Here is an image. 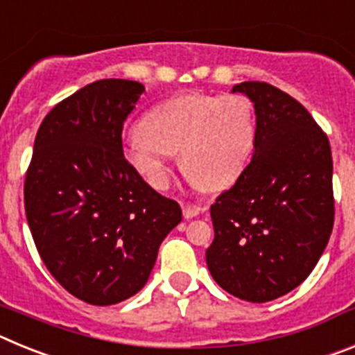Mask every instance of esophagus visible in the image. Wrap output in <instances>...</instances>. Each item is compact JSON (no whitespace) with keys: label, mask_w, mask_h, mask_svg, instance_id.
<instances>
[{"label":"esophagus","mask_w":355,"mask_h":355,"mask_svg":"<svg viewBox=\"0 0 355 355\" xmlns=\"http://www.w3.org/2000/svg\"><path fill=\"white\" fill-rule=\"evenodd\" d=\"M205 206H192V205H187L183 206V215L184 218H193V216L200 215V213L205 211Z\"/></svg>","instance_id":"obj_1"}]
</instances>
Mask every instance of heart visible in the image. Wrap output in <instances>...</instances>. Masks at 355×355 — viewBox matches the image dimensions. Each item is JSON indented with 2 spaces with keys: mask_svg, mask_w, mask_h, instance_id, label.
I'll list each match as a JSON object with an SVG mask.
<instances>
[{
  "mask_svg": "<svg viewBox=\"0 0 355 355\" xmlns=\"http://www.w3.org/2000/svg\"><path fill=\"white\" fill-rule=\"evenodd\" d=\"M258 139L254 103L243 94L190 92L167 99L124 140L130 167L155 190L171 180L175 153L184 175L205 190L238 181Z\"/></svg>",
  "mask_w": 355,
  "mask_h": 355,
  "instance_id": "obj_1",
  "label": "heart"
}]
</instances>
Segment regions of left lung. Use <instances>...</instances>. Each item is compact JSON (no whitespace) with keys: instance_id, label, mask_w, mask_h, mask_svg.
<instances>
[{"instance_id":"left-lung-1","label":"left lung","mask_w":355,"mask_h":355,"mask_svg":"<svg viewBox=\"0 0 355 355\" xmlns=\"http://www.w3.org/2000/svg\"><path fill=\"white\" fill-rule=\"evenodd\" d=\"M233 92L254 103L252 162L211 205L213 279L247 302H270L311 274L334 225L327 135L297 99L265 81Z\"/></svg>"}]
</instances>
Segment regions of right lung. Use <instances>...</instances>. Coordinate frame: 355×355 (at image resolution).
<instances>
[{
  "mask_svg": "<svg viewBox=\"0 0 355 355\" xmlns=\"http://www.w3.org/2000/svg\"><path fill=\"white\" fill-rule=\"evenodd\" d=\"M99 80L44 117L24 178V209L49 274L76 299L112 306L147 283L159 243L181 222L175 200L124 158L122 128L144 92Z\"/></svg>",
  "mask_w": 355,
  "mask_h": 355,
  "instance_id": "add662e5",
  "label": "right lung"
}]
</instances>
